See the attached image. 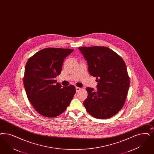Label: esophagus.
Listing matches in <instances>:
<instances>
[{
  "label": "esophagus",
  "mask_w": 154,
  "mask_h": 154,
  "mask_svg": "<svg viewBox=\"0 0 154 154\" xmlns=\"http://www.w3.org/2000/svg\"><path fill=\"white\" fill-rule=\"evenodd\" d=\"M81 89V88H79V87H76V88H75V91H76V92H79Z\"/></svg>",
  "instance_id": "34e87169"
}]
</instances>
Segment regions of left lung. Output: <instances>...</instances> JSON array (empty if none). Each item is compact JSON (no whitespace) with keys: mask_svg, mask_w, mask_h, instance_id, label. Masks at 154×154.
<instances>
[{"mask_svg":"<svg viewBox=\"0 0 154 154\" xmlns=\"http://www.w3.org/2000/svg\"><path fill=\"white\" fill-rule=\"evenodd\" d=\"M91 75L96 77L97 90L86 88L84 102L87 112L98 119L115 116L125 102L130 79L124 61L118 54L105 47H79Z\"/></svg>","mask_w":154,"mask_h":154,"instance_id":"1","label":"left lung"}]
</instances>
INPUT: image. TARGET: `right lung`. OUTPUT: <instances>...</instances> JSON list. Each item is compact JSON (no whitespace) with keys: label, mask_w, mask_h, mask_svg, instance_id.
<instances>
[{"label":"right lung","mask_w":154,"mask_h":154,"mask_svg":"<svg viewBox=\"0 0 154 154\" xmlns=\"http://www.w3.org/2000/svg\"><path fill=\"white\" fill-rule=\"evenodd\" d=\"M73 49L44 48L28 60L23 79L27 97L43 116L56 117L65 111L75 93L73 85L62 87L54 80L61 73L65 58Z\"/></svg>","instance_id":"obj_1"}]
</instances>
